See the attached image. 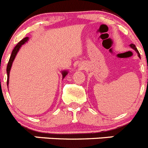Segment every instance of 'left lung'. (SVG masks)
Returning a JSON list of instances; mask_svg holds the SVG:
<instances>
[{
  "instance_id": "left-lung-1",
  "label": "left lung",
  "mask_w": 148,
  "mask_h": 148,
  "mask_svg": "<svg viewBox=\"0 0 148 148\" xmlns=\"http://www.w3.org/2000/svg\"><path fill=\"white\" fill-rule=\"evenodd\" d=\"M130 46H131V47H132V48H133V49H134V50H136V52H137V53H138V55H139V58H140V55H139V51H138V50H137V49H136V46H135V45H133V44H132V45H130Z\"/></svg>"
}]
</instances>
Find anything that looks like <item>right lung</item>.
Returning a JSON list of instances; mask_svg holds the SVG:
<instances>
[{"label":"right lung","mask_w":148,"mask_h":148,"mask_svg":"<svg viewBox=\"0 0 148 148\" xmlns=\"http://www.w3.org/2000/svg\"><path fill=\"white\" fill-rule=\"evenodd\" d=\"M28 40V38L27 37H25V38H24L23 39H22L21 41H20V42L18 43L17 45H16V46L14 47V48L13 51H12V55H11V57L10 58H9V63H8V65H7V68H6V71H7V85H9V72H10V69H11V67H12V63H13L14 60L15 58V56H16V53H17V52L19 51V49H20V47L22 46V45H23V44H25V43L26 42V41ZM63 77H66V75L67 74V71H63Z\"/></svg>","instance_id":"obj_1"}]
</instances>
